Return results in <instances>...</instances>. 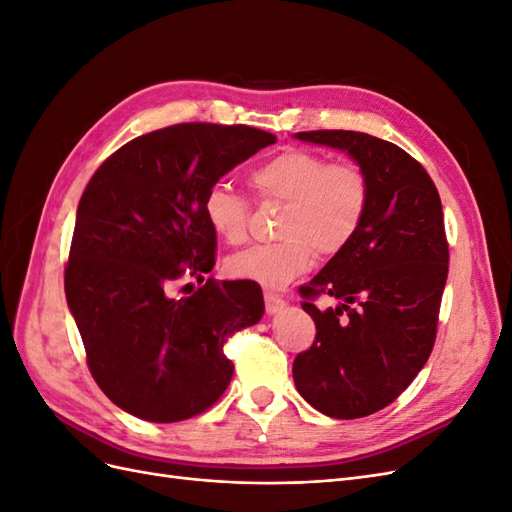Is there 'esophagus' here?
<instances>
[{"label": "esophagus", "instance_id": "34e87169", "mask_svg": "<svg viewBox=\"0 0 512 512\" xmlns=\"http://www.w3.org/2000/svg\"><path fill=\"white\" fill-rule=\"evenodd\" d=\"M286 305V301L275 292H265V309L267 314H277Z\"/></svg>", "mask_w": 512, "mask_h": 512}]
</instances>
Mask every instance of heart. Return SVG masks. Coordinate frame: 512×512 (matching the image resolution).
<instances>
[{
	"label": "heart",
	"instance_id": "obj_1",
	"mask_svg": "<svg viewBox=\"0 0 512 512\" xmlns=\"http://www.w3.org/2000/svg\"><path fill=\"white\" fill-rule=\"evenodd\" d=\"M250 185L260 200L284 203L273 243L252 245L228 260L237 280L282 288L312 265L314 252L335 256L356 237L369 209V179L354 162H329L322 153L288 147L262 160ZM203 211L211 230L230 245L250 232V203L226 185H213Z\"/></svg>",
	"mask_w": 512,
	"mask_h": 512
}]
</instances>
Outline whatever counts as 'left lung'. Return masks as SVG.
Wrapping results in <instances>:
<instances>
[{
  "mask_svg": "<svg viewBox=\"0 0 512 512\" xmlns=\"http://www.w3.org/2000/svg\"><path fill=\"white\" fill-rule=\"evenodd\" d=\"M299 141L344 149L369 179L356 237L299 288L316 339L297 354L301 397L331 418L374 414L404 393L427 363L448 275L440 194L401 147L365 132L312 130ZM327 293L335 310L313 301Z\"/></svg>",
  "mask_w": 512,
  "mask_h": 512,
  "instance_id": "8db88e82",
  "label": "left lung"
}]
</instances>
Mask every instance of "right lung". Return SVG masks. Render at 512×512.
Masks as SVG:
<instances>
[{
	"mask_svg": "<svg viewBox=\"0 0 512 512\" xmlns=\"http://www.w3.org/2000/svg\"><path fill=\"white\" fill-rule=\"evenodd\" d=\"M277 138L250 126L177 123L134 138L89 179L64 273L87 365L115 406L177 423L211 408L232 378L224 344L265 314L250 282L168 297L215 265L207 192Z\"/></svg>",
	"mask_w": 512,
	"mask_h": 512,
	"instance_id": "1",
	"label": "right lung"
}]
</instances>
